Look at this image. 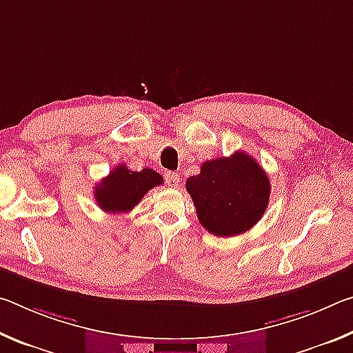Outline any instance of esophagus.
<instances>
[{
  "instance_id": "esophagus-1",
  "label": "esophagus",
  "mask_w": 353,
  "mask_h": 353,
  "mask_svg": "<svg viewBox=\"0 0 353 353\" xmlns=\"http://www.w3.org/2000/svg\"><path fill=\"white\" fill-rule=\"evenodd\" d=\"M165 181H166V183L170 185V187H179V174H177V172L166 171L165 172Z\"/></svg>"
}]
</instances>
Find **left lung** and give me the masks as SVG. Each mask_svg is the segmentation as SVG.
<instances>
[{
  "label": "left lung",
  "instance_id": "left-lung-1",
  "mask_svg": "<svg viewBox=\"0 0 353 353\" xmlns=\"http://www.w3.org/2000/svg\"><path fill=\"white\" fill-rule=\"evenodd\" d=\"M185 187L199 223L216 236H235L252 229L265 214L271 193L265 170L244 151L207 160Z\"/></svg>",
  "mask_w": 353,
  "mask_h": 353
}]
</instances>
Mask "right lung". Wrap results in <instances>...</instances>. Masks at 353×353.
Wrapping results in <instances>:
<instances>
[{"mask_svg": "<svg viewBox=\"0 0 353 353\" xmlns=\"http://www.w3.org/2000/svg\"><path fill=\"white\" fill-rule=\"evenodd\" d=\"M162 182L163 177L151 168L132 171L126 165H118L94 187V199L104 212L128 213L145 198L149 190Z\"/></svg>", "mask_w": 353, "mask_h": 353, "instance_id": "obj_1", "label": "right lung"}]
</instances>
